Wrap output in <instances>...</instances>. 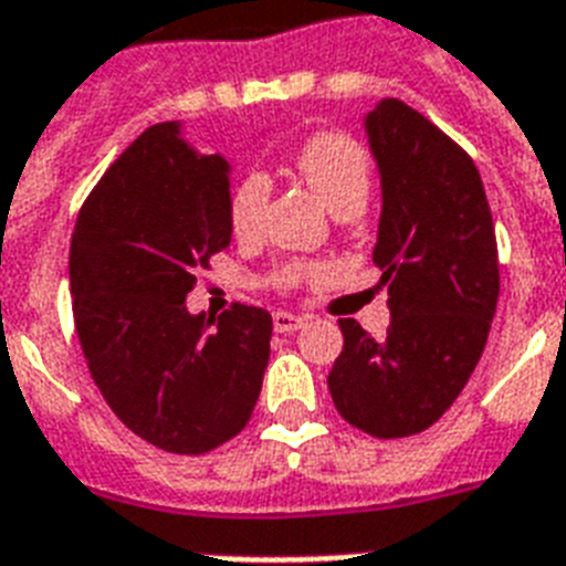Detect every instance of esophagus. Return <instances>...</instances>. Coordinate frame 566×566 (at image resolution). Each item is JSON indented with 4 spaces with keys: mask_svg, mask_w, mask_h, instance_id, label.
Instances as JSON below:
<instances>
[{
    "mask_svg": "<svg viewBox=\"0 0 566 566\" xmlns=\"http://www.w3.org/2000/svg\"><path fill=\"white\" fill-rule=\"evenodd\" d=\"M304 324H306L304 315H295V312H286V310L274 312V329H277V333H295V329H301Z\"/></svg>",
    "mask_w": 566,
    "mask_h": 566,
    "instance_id": "esophagus-1",
    "label": "esophagus"
}]
</instances>
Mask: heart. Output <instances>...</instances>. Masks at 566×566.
I'll use <instances>...</instances> for the list:
<instances>
[{"label": "heart", "mask_w": 566, "mask_h": 566, "mask_svg": "<svg viewBox=\"0 0 566 566\" xmlns=\"http://www.w3.org/2000/svg\"><path fill=\"white\" fill-rule=\"evenodd\" d=\"M295 169L306 187L327 205L333 216H359L370 196V160L368 151L345 137V134H315L297 148ZM271 180L262 171H248L237 180L230 192L228 219L230 230L239 242H254L265 228L269 212ZM310 262H286L280 265V283L295 286L310 274H315Z\"/></svg>", "instance_id": "1"}]
</instances>
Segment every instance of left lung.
<instances>
[{
    "label": "left lung",
    "mask_w": 566,
    "mask_h": 566,
    "mask_svg": "<svg viewBox=\"0 0 566 566\" xmlns=\"http://www.w3.org/2000/svg\"><path fill=\"white\" fill-rule=\"evenodd\" d=\"M382 184L374 262L388 286L386 338L342 318L327 386L338 415L374 438L423 432L468 386L500 297L491 207L462 146L400 98L365 116Z\"/></svg>",
    "instance_id": "8db88e82"
}]
</instances>
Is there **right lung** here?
<instances>
[{
  "mask_svg": "<svg viewBox=\"0 0 566 566\" xmlns=\"http://www.w3.org/2000/svg\"><path fill=\"white\" fill-rule=\"evenodd\" d=\"M230 166L180 137L139 134L104 171L75 221L72 315L113 415L166 453L201 455L251 420L271 354V315L230 306L192 315L187 295L230 245Z\"/></svg>",
  "mask_w": 566,
  "mask_h": 566,
  "instance_id": "obj_1",
  "label": "right lung"
}]
</instances>
